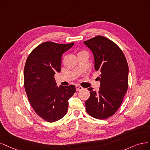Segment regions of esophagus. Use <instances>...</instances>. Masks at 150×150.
Listing matches in <instances>:
<instances>
[{"label": "esophagus", "instance_id": "esophagus-1", "mask_svg": "<svg viewBox=\"0 0 150 150\" xmlns=\"http://www.w3.org/2000/svg\"><path fill=\"white\" fill-rule=\"evenodd\" d=\"M83 87H82V86H80V85H76V90L77 91H80V90H83Z\"/></svg>", "mask_w": 150, "mask_h": 150}]
</instances>
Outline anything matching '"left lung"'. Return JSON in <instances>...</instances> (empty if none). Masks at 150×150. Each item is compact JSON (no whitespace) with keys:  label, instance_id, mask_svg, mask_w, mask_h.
<instances>
[{"label":"left lung","instance_id":"8db88e82","mask_svg":"<svg viewBox=\"0 0 150 150\" xmlns=\"http://www.w3.org/2000/svg\"><path fill=\"white\" fill-rule=\"evenodd\" d=\"M93 54L95 69L100 72L98 91L88 88L90 96L85 101L86 111L91 117L107 119L122 104L128 87V66L122 50L115 43L98 35L83 42Z\"/></svg>","mask_w":150,"mask_h":150}]
</instances>
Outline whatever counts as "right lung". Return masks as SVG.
<instances>
[{"instance_id": "obj_1", "label": "right lung", "mask_w": 150, "mask_h": 150, "mask_svg": "<svg viewBox=\"0 0 150 150\" xmlns=\"http://www.w3.org/2000/svg\"><path fill=\"white\" fill-rule=\"evenodd\" d=\"M74 45L43 42L28 55L24 67V87L35 112L48 122H54L67 114L69 100L75 86H57L54 78L61 70L62 55Z\"/></svg>"}]
</instances>
